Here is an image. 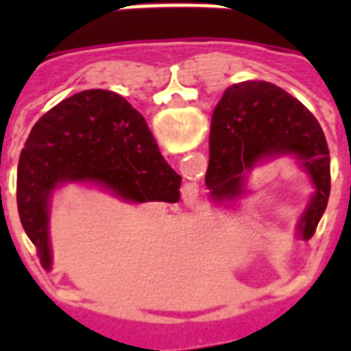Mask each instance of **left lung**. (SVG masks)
I'll use <instances>...</instances> for the list:
<instances>
[{"instance_id": "8db88e82", "label": "left lung", "mask_w": 351, "mask_h": 351, "mask_svg": "<svg viewBox=\"0 0 351 351\" xmlns=\"http://www.w3.org/2000/svg\"><path fill=\"white\" fill-rule=\"evenodd\" d=\"M205 186L216 201L243 193L244 173L269 156L293 154L308 171L316 193L299 223L310 239L331 191V160L322 125L302 103L271 82L248 80L226 90L214 108Z\"/></svg>"}]
</instances>
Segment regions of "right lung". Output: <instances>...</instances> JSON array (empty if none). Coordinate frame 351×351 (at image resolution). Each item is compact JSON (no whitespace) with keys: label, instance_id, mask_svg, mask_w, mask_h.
Returning a JSON list of instances; mask_svg holds the SVG:
<instances>
[{"label":"right lung","instance_id":"right-lung-1","mask_svg":"<svg viewBox=\"0 0 351 351\" xmlns=\"http://www.w3.org/2000/svg\"><path fill=\"white\" fill-rule=\"evenodd\" d=\"M84 180L135 203H176L182 176L169 167L143 114L122 95L84 90L58 103L34 125L16 173L20 221L45 269L50 193L60 182Z\"/></svg>","mask_w":351,"mask_h":351}]
</instances>
